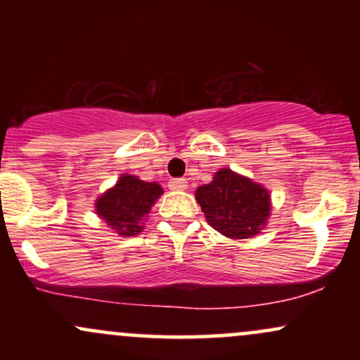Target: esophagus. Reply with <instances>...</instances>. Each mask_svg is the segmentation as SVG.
Returning a JSON list of instances; mask_svg holds the SVG:
<instances>
[{
  "instance_id": "esophagus-1",
  "label": "esophagus",
  "mask_w": 360,
  "mask_h": 360,
  "mask_svg": "<svg viewBox=\"0 0 360 360\" xmlns=\"http://www.w3.org/2000/svg\"><path fill=\"white\" fill-rule=\"evenodd\" d=\"M169 189H172V191H184V189H188V181L171 179L169 181Z\"/></svg>"
}]
</instances>
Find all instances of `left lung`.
<instances>
[{"mask_svg":"<svg viewBox=\"0 0 360 360\" xmlns=\"http://www.w3.org/2000/svg\"><path fill=\"white\" fill-rule=\"evenodd\" d=\"M194 196L206 221L233 240L259 235L271 217L267 188L229 167L218 169L212 183L200 186Z\"/></svg>","mask_w":360,"mask_h":360,"instance_id":"obj_1","label":"left lung"}]
</instances>
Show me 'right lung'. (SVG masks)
<instances>
[{
  "label": "right lung",
  "mask_w": 360,
  "mask_h": 360,
  "mask_svg": "<svg viewBox=\"0 0 360 360\" xmlns=\"http://www.w3.org/2000/svg\"><path fill=\"white\" fill-rule=\"evenodd\" d=\"M164 193L162 186L122 174L117 184L100 194L94 203L96 214L120 237H134L143 230L152 206Z\"/></svg>",
  "instance_id": "1"
}]
</instances>
